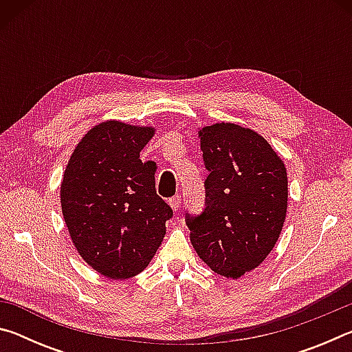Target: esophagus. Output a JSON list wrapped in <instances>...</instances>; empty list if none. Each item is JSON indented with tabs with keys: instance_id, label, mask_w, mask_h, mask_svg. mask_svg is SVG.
<instances>
[{
	"instance_id": "esophagus-1",
	"label": "esophagus",
	"mask_w": 352,
	"mask_h": 352,
	"mask_svg": "<svg viewBox=\"0 0 352 352\" xmlns=\"http://www.w3.org/2000/svg\"><path fill=\"white\" fill-rule=\"evenodd\" d=\"M169 205L172 206V210H174V211H178V210H180V205H182V195H180V194H177V195H174V197H170V199H169Z\"/></svg>"
}]
</instances>
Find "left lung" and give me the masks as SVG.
<instances>
[{
  "mask_svg": "<svg viewBox=\"0 0 352 352\" xmlns=\"http://www.w3.org/2000/svg\"><path fill=\"white\" fill-rule=\"evenodd\" d=\"M205 208L186 214L195 252L212 272L239 278L275 247L287 210V172L272 146L230 122L200 130Z\"/></svg>",
  "mask_w": 352,
  "mask_h": 352,
  "instance_id": "obj_1",
  "label": "left lung"
}]
</instances>
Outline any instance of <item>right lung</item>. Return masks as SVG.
<instances>
[{
  "label": "right lung",
  "instance_id": "obj_1",
  "mask_svg": "<svg viewBox=\"0 0 352 352\" xmlns=\"http://www.w3.org/2000/svg\"><path fill=\"white\" fill-rule=\"evenodd\" d=\"M151 127L107 121L77 144L65 169L60 200L77 252L100 275H138L162 245L174 211L155 189L153 162L140 152Z\"/></svg>",
  "mask_w": 352,
  "mask_h": 352
}]
</instances>
